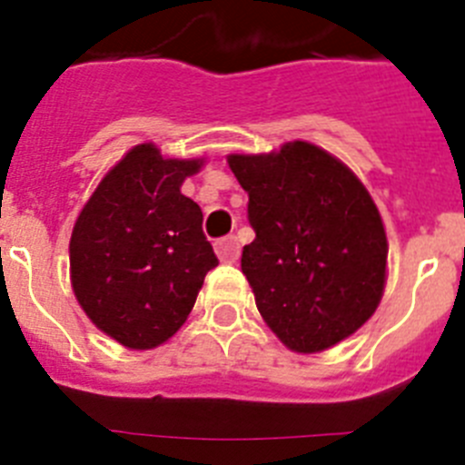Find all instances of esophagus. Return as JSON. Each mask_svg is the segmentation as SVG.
<instances>
[{
	"mask_svg": "<svg viewBox=\"0 0 465 465\" xmlns=\"http://www.w3.org/2000/svg\"><path fill=\"white\" fill-rule=\"evenodd\" d=\"M216 256L223 262H235L240 258V242L235 235H228L216 242Z\"/></svg>",
	"mask_w": 465,
	"mask_h": 465,
	"instance_id": "34e87169",
	"label": "esophagus"
}]
</instances>
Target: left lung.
<instances>
[{
  "label": "left lung",
  "mask_w": 465,
  "mask_h": 465,
  "mask_svg": "<svg viewBox=\"0 0 465 465\" xmlns=\"http://www.w3.org/2000/svg\"><path fill=\"white\" fill-rule=\"evenodd\" d=\"M228 165L249 193L256 240L242 272L256 307L291 351L314 354L359 331L380 305L386 232L359 176L310 142Z\"/></svg>",
  "instance_id": "left-lung-1"
}]
</instances>
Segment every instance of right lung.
<instances>
[{
    "label": "right lung",
    "mask_w": 465,
    "mask_h": 465,
    "mask_svg": "<svg viewBox=\"0 0 465 465\" xmlns=\"http://www.w3.org/2000/svg\"><path fill=\"white\" fill-rule=\"evenodd\" d=\"M203 160L139 143L106 172L69 240L72 289L90 322L127 349L167 342L219 265L203 209L182 193Z\"/></svg>",
    "instance_id": "obj_1"
}]
</instances>
